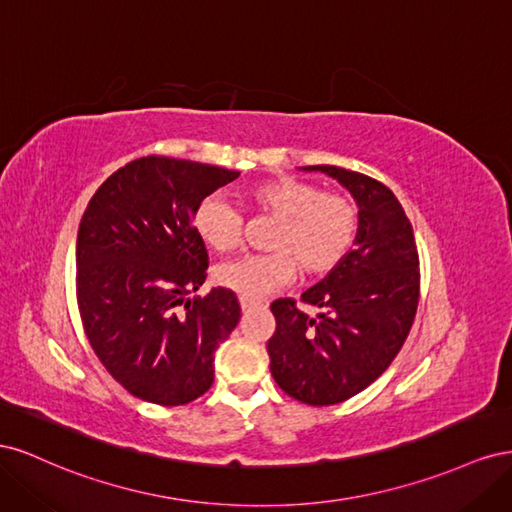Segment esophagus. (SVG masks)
<instances>
[{
  "mask_svg": "<svg viewBox=\"0 0 512 512\" xmlns=\"http://www.w3.org/2000/svg\"><path fill=\"white\" fill-rule=\"evenodd\" d=\"M239 303H241V309H243V312H247V309H252V307H256V305H258L256 301H252V299H245V297H241V299H239Z\"/></svg>",
  "mask_w": 512,
  "mask_h": 512,
  "instance_id": "obj_1",
  "label": "esophagus"
}]
</instances>
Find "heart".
<instances>
[{
	"label": "heart",
	"mask_w": 512,
	"mask_h": 512,
	"mask_svg": "<svg viewBox=\"0 0 512 512\" xmlns=\"http://www.w3.org/2000/svg\"><path fill=\"white\" fill-rule=\"evenodd\" d=\"M252 213L269 215L275 224L265 245L271 252L224 262L215 282L245 299H262L288 286L297 271L309 277L337 269L354 250L361 230V209L339 192L301 179H275L247 190ZM194 230L211 250L226 254L243 241V215L226 198L211 194L194 211Z\"/></svg>",
	"instance_id": "b5f03b06"
}]
</instances>
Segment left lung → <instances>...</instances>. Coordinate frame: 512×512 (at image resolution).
Listing matches in <instances>:
<instances>
[{"mask_svg": "<svg viewBox=\"0 0 512 512\" xmlns=\"http://www.w3.org/2000/svg\"><path fill=\"white\" fill-rule=\"evenodd\" d=\"M322 170L350 190L361 209L354 250L301 301L271 303L275 333L267 352L280 389L307 406H333L361 393L393 363L412 329L421 271L412 224L397 196L378 179L339 166Z\"/></svg>", "mask_w": 512, "mask_h": 512, "instance_id": "left-lung-1", "label": "left lung"}]
</instances>
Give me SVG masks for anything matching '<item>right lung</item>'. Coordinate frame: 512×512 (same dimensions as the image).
<instances>
[{
  "mask_svg": "<svg viewBox=\"0 0 512 512\" xmlns=\"http://www.w3.org/2000/svg\"><path fill=\"white\" fill-rule=\"evenodd\" d=\"M237 170L166 156L115 170L81 218L76 303L100 363L123 389L183 406L213 384L215 350L237 327V294L203 286L209 267L194 211Z\"/></svg>",
  "mask_w": 512,
  "mask_h": 512,
  "instance_id": "right-lung-1",
  "label": "right lung"
}]
</instances>
